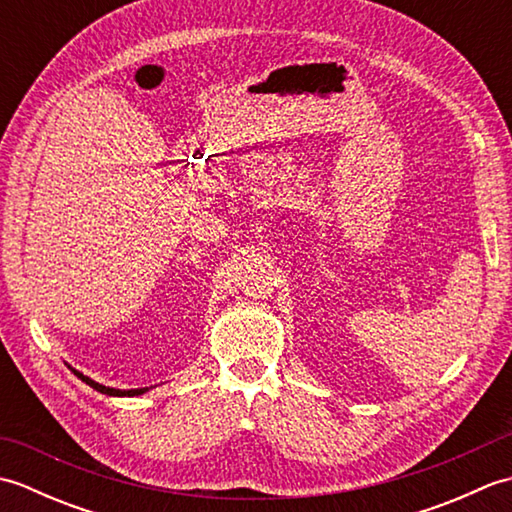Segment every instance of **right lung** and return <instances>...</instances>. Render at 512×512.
<instances>
[{"instance_id":"add662e5","label":"right lung","mask_w":512,"mask_h":512,"mask_svg":"<svg viewBox=\"0 0 512 512\" xmlns=\"http://www.w3.org/2000/svg\"><path fill=\"white\" fill-rule=\"evenodd\" d=\"M72 369V367H70ZM72 372L79 376L85 385H90V387H94L96 391H101V394H107V396H140V394H145L147 391V387H143V389H114V387H105V385H101V383H94L92 378H88V376H83L81 372H76V369H72Z\"/></svg>"}]
</instances>
